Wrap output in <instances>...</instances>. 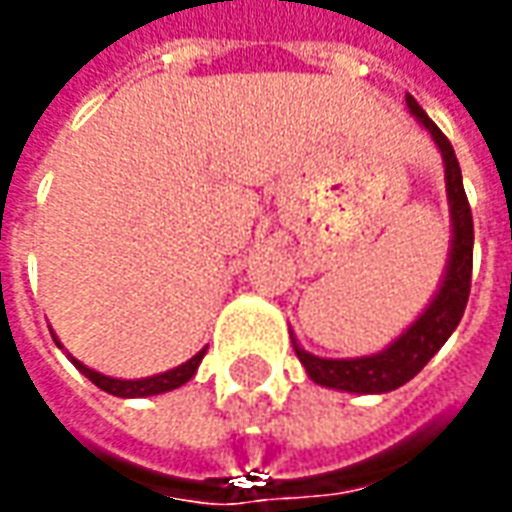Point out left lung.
Returning a JSON list of instances; mask_svg holds the SVG:
<instances>
[{"mask_svg":"<svg viewBox=\"0 0 512 512\" xmlns=\"http://www.w3.org/2000/svg\"><path fill=\"white\" fill-rule=\"evenodd\" d=\"M407 108L429 130L432 142L438 144L440 155H443V167H446V197H449L451 217L446 273L440 278V287L435 298L429 301V306L379 354L354 359L315 357L298 345L290 331L295 354L309 373V379L320 387L359 393V396H379V393H390L401 384H407L443 348V343L451 337V331L457 329V323L465 312V303H468L471 262H474V220H471V206H468V197H465L463 189V172H460L451 142L426 116V111L415 102L412 94H407Z\"/></svg>","mask_w":512,"mask_h":512,"instance_id":"1","label":"left lung"}]
</instances>
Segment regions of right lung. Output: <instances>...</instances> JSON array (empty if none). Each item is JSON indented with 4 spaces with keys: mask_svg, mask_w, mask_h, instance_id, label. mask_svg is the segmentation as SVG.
I'll list each match as a JSON object with an SVG mask.
<instances>
[{
    "mask_svg": "<svg viewBox=\"0 0 512 512\" xmlns=\"http://www.w3.org/2000/svg\"><path fill=\"white\" fill-rule=\"evenodd\" d=\"M52 340H55L58 348H63L61 340L55 337V331H52ZM66 357L72 359L74 368L80 370L88 382H94L100 390H105V393H111V396H119V398H147V396H161V393H169V390H175V387H181V384L189 382V379L197 373V368H200L203 357H206V348H203V351H197L195 357L186 359V362L178 365V368L164 370V373H155V376H144V379H114V376H105V373H100V370L88 368V365H83L80 359H74L72 354H66Z\"/></svg>",
    "mask_w": 512,
    "mask_h": 512,
    "instance_id": "right-lung-1",
    "label": "right lung"
}]
</instances>
